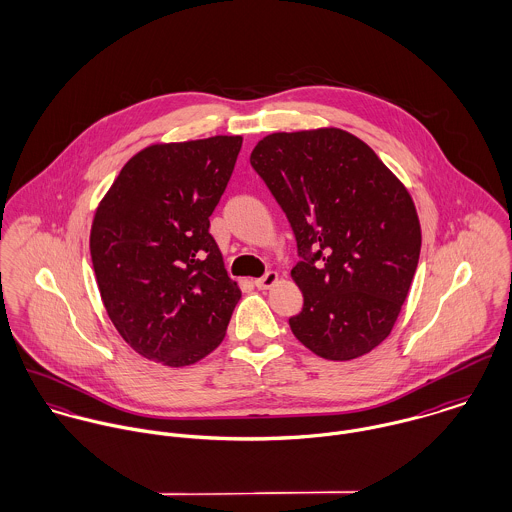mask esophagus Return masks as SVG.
Instances as JSON below:
<instances>
[{"instance_id":"34e87169","label":"esophagus","mask_w":512,"mask_h":512,"mask_svg":"<svg viewBox=\"0 0 512 512\" xmlns=\"http://www.w3.org/2000/svg\"><path fill=\"white\" fill-rule=\"evenodd\" d=\"M278 282V274L276 272H266L262 278H258L254 284L258 290H270L274 284Z\"/></svg>"}]
</instances>
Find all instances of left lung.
Returning <instances> with one entry per match:
<instances>
[{"mask_svg": "<svg viewBox=\"0 0 512 512\" xmlns=\"http://www.w3.org/2000/svg\"><path fill=\"white\" fill-rule=\"evenodd\" d=\"M250 163L297 240L303 309L290 319L293 335L327 361L370 353L390 335L418 268L422 230L408 189L339 128L270 134Z\"/></svg>", "mask_w": 512, "mask_h": 512, "instance_id": "8db88e82", "label": "left lung"}]
</instances>
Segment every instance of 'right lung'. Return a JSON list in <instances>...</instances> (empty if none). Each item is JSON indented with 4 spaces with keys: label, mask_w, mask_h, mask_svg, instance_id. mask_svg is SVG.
<instances>
[{
    "label": "right lung",
    "mask_w": 512,
    "mask_h": 512,
    "mask_svg": "<svg viewBox=\"0 0 512 512\" xmlns=\"http://www.w3.org/2000/svg\"><path fill=\"white\" fill-rule=\"evenodd\" d=\"M242 136L153 144L100 201L90 256L106 313L142 357L189 366L213 353L240 288L209 232Z\"/></svg>",
    "instance_id": "add662e5"
}]
</instances>
